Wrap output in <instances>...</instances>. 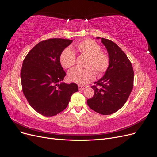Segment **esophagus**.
I'll return each mask as SVG.
<instances>
[{
    "label": "esophagus",
    "mask_w": 157,
    "mask_h": 157,
    "mask_svg": "<svg viewBox=\"0 0 157 157\" xmlns=\"http://www.w3.org/2000/svg\"><path fill=\"white\" fill-rule=\"evenodd\" d=\"M85 88H86L85 86H83V85H79V86H78V89H79V90H84Z\"/></svg>",
    "instance_id": "34e87169"
}]
</instances>
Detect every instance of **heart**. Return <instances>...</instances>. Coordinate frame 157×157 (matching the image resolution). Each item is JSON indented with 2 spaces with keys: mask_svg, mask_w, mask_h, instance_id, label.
<instances>
[{
  "mask_svg": "<svg viewBox=\"0 0 157 157\" xmlns=\"http://www.w3.org/2000/svg\"><path fill=\"white\" fill-rule=\"evenodd\" d=\"M80 55L87 56L84 69L74 68L68 73L69 79L79 85H85L93 80L96 72L98 76L105 74L110 65V59L107 54L101 51L100 45L95 40L87 39L80 42L74 48ZM76 57L69 48L64 50L60 56V63L64 68L73 67Z\"/></svg>",
  "mask_w": 157,
  "mask_h": 157,
  "instance_id": "b5f03b06",
  "label": "heart"
}]
</instances>
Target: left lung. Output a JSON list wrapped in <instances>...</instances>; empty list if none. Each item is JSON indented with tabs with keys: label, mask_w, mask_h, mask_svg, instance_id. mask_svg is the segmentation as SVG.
I'll list each match as a JSON object with an SVG mask.
<instances>
[{
	"label": "left lung",
	"mask_w": 157,
	"mask_h": 157,
	"mask_svg": "<svg viewBox=\"0 0 157 157\" xmlns=\"http://www.w3.org/2000/svg\"><path fill=\"white\" fill-rule=\"evenodd\" d=\"M100 39V37H97ZM110 59V65L103 77L91 88L94 94L87 100L89 107L95 112L109 115L124 106L133 88L134 71L128 57L112 40L101 38Z\"/></svg>",
	"instance_id": "left-lung-1"
}]
</instances>
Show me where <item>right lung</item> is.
Masks as SVG:
<instances>
[{
	"label": "right lung",
	"instance_id": "1",
	"mask_svg": "<svg viewBox=\"0 0 157 157\" xmlns=\"http://www.w3.org/2000/svg\"><path fill=\"white\" fill-rule=\"evenodd\" d=\"M72 40L59 38L42 40L28 52L21 72L22 92L30 105L44 117H53L68 106L77 84L61 83L66 75L60 56Z\"/></svg>",
	"mask_w": 157,
	"mask_h": 157
}]
</instances>
